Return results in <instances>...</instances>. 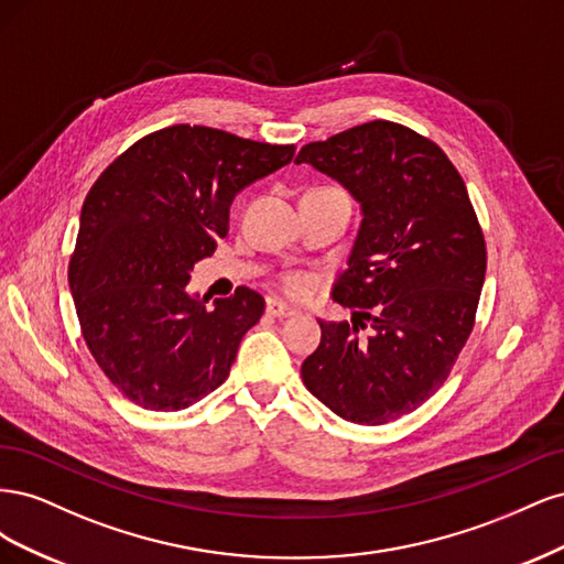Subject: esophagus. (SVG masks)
<instances>
[{
    "instance_id": "34e87169",
    "label": "esophagus",
    "mask_w": 564,
    "mask_h": 564,
    "mask_svg": "<svg viewBox=\"0 0 564 564\" xmlns=\"http://www.w3.org/2000/svg\"><path fill=\"white\" fill-rule=\"evenodd\" d=\"M265 311L272 317H292V315H296V308H292V305H286L280 299H268L265 301Z\"/></svg>"
}]
</instances>
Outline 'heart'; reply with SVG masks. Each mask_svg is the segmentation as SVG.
Segmentation results:
<instances>
[{"mask_svg": "<svg viewBox=\"0 0 564 564\" xmlns=\"http://www.w3.org/2000/svg\"><path fill=\"white\" fill-rule=\"evenodd\" d=\"M282 286H284L286 294L303 299V296H311L315 292L317 280L313 275H308V272L294 270V272H286V275L282 278Z\"/></svg>", "mask_w": 564, "mask_h": 564, "instance_id": "b5f03b06", "label": "heart"}]
</instances>
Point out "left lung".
<instances>
[{
	"instance_id": "1",
	"label": "left lung",
	"mask_w": 564,
	"mask_h": 564,
	"mask_svg": "<svg viewBox=\"0 0 564 564\" xmlns=\"http://www.w3.org/2000/svg\"><path fill=\"white\" fill-rule=\"evenodd\" d=\"M301 162L362 207L348 270L332 292L352 319H317L319 346L301 377L340 419L383 425L447 381L475 324L485 235L456 166L409 127L373 119L303 145Z\"/></svg>"
}]
</instances>
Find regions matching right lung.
Here are the masks:
<instances>
[{
	"instance_id": "add662e5",
	"label": "right lung",
	"mask_w": 564,
	"mask_h": 564,
	"mask_svg": "<svg viewBox=\"0 0 564 564\" xmlns=\"http://www.w3.org/2000/svg\"><path fill=\"white\" fill-rule=\"evenodd\" d=\"M294 150L176 124L135 141L91 185L67 282L94 360L133 404L178 412L228 379L265 301L237 286L209 308L185 286L228 235L235 195Z\"/></svg>"
}]
</instances>
